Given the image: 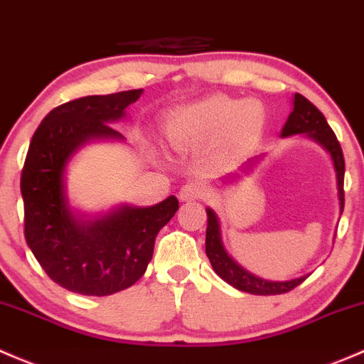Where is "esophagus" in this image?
<instances>
[{
    "instance_id": "34e87169",
    "label": "esophagus",
    "mask_w": 364,
    "mask_h": 364,
    "mask_svg": "<svg viewBox=\"0 0 364 364\" xmlns=\"http://www.w3.org/2000/svg\"><path fill=\"white\" fill-rule=\"evenodd\" d=\"M205 194H207V189H205L203 183L189 182L182 187L181 193H178V198H181L182 201H193V200H201Z\"/></svg>"
}]
</instances>
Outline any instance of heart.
I'll list each match as a JSON object with an SVG mask.
<instances>
[{"instance_id":"heart-1","label":"heart","mask_w":364,"mask_h":364,"mask_svg":"<svg viewBox=\"0 0 364 364\" xmlns=\"http://www.w3.org/2000/svg\"><path fill=\"white\" fill-rule=\"evenodd\" d=\"M264 124L257 101L210 96L178 110L168 122V136L177 145H198L226 133L230 141L247 140Z\"/></svg>"}]
</instances>
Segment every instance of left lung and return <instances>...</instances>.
Returning a JSON list of instances; mask_svg holds the SVG:
<instances>
[{
	"mask_svg": "<svg viewBox=\"0 0 364 364\" xmlns=\"http://www.w3.org/2000/svg\"><path fill=\"white\" fill-rule=\"evenodd\" d=\"M282 138L291 136V134H306L309 138H312L314 141L324 147V151L331 156L333 166L336 171V187H338V201H340V212H343V175H346V161H343V152L340 147L338 140H336L335 133L329 127L328 121L324 119V115L317 110V107H314L305 96L298 95L296 92L293 98V112L287 117V122L282 127ZM259 159V156H257ZM256 161V157L250 161H247L243 164V170L245 168L252 166V163ZM237 175L231 173L230 177L224 178H233ZM207 240H205V250H207V256L212 264L213 272L220 277L223 280H226L230 286L237 287L238 291H245L250 294H259V296H268V294H284L293 291L296 286L303 282L309 275H303L299 279L286 280V282H272V280L259 279V277L252 275L250 272H247L245 268H242L230 254L224 249L223 238H220V226L219 219H217L215 212L212 208H207Z\"/></svg>",
	"mask_w": 364,
	"mask_h": 364,
	"instance_id": "8db88e82",
	"label": "left lung"
}]
</instances>
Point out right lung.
<instances>
[{"instance_id": "add662e5", "label": "right lung", "mask_w": 364, "mask_h": 364, "mask_svg": "<svg viewBox=\"0 0 364 364\" xmlns=\"http://www.w3.org/2000/svg\"><path fill=\"white\" fill-rule=\"evenodd\" d=\"M144 89L84 96L48 112L35 131L21 175L24 237L48 277L71 293L108 296L145 273L157 233L178 210L175 196L154 207H122L95 219L71 212L65 170L91 140H122L110 126Z\"/></svg>"}]
</instances>
